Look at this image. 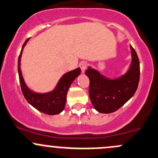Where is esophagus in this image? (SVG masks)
<instances>
[{
  "instance_id": "34e87169",
  "label": "esophagus",
  "mask_w": 158,
  "mask_h": 158,
  "mask_svg": "<svg viewBox=\"0 0 158 158\" xmlns=\"http://www.w3.org/2000/svg\"><path fill=\"white\" fill-rule=\"evenodd\" d=\"M79 66L81 68V70H82V73H84L85 70L86 69V67H87V63L85 61H82V62L79 64Z\"/></svg>"
}]
</instances>
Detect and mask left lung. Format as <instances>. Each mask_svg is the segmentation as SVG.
Returning <instances> with one entry per match:
<instances>
[{
  "instance_id": "left-lung-1",
  "label": "left lung",
  "mask_w": 158,
  "mask_h": 158,
  "mask_svg": "<svg viewBox=\"0 0 158 158\" xmlns=\"http://www.w3.org/2000/svg\"><path fill=\"white\" fill-rule=\"evenodd\" d=\"M131 50V62L125 73L109 78L89 66L85 75L90 81L89 97L94 109L101 114H110L120 108L134 95L140 76V65L135 51Z\"/></svg>"
}]
</instances>
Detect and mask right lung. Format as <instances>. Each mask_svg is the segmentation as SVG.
I'll use <instances>...</instances> for the list:
<instances>
[{"label":"right lung","instance_id":"1","mask_svg":"<svg viewBox=\"0 0 158 158\" xmlns=\"http://www.w3.org/2000/svg\"><path fill=\"white\" fill-rule=\"evenodd\" d=\"M30 39H28L23 44L20 54L18 58V73L21 89L25 98L33 107L48 115H56L64 110L66 101V94L69 86L76 77L80 75L81 69L76 68L72 71L64 74L59 79L57 84L51 92L39 93L31 90L26 85L21 70V57L23 48Z\"/></svg>","mask_w":158,"mask_h":158}]
</instances>
